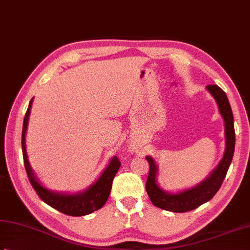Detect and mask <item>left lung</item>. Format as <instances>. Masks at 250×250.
I'll use <instances>...</instances> for the list:
<instances>
[{
    "label": "left lung",
    "instance_id": "obj_1",
    "mask_svg": "<svg viewBox=\"0 0 250 250\" xmlns=\"http://www.w3.org/2000/svg\"><path fill=\"white\" fill-rule=\"evenodd\" d=\"M207 90L210 92L214 100H216L220 114L222 115L226 125V138L227 147L226 153L222 160L220 161L218 167L212 171L202 183L196 187L184 190L179 194H169L164 192L157 183H156V174H157V167H156L154 159L147 156L146 160L149 165V172L147 180H146V192H147L150 202L156 207L172 212H187L199 207L200 205L207 203L211 199L219 190L226 178L229 165L233 158L234 148H235V130H234V118L233 112L229 106L228 96L224 91L216 84L207 85Z\"/></svg>",
    "mask_w": 250,
    "mask_h": 250
}]
</instances>
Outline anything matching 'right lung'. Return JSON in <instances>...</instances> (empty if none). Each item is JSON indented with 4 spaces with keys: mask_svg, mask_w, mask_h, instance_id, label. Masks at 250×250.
<instances>
[{
    "mask_svg": "<svg viewBox=\"0 0 250 250\" xmlns=\"http://www.w3.org/2000/svg\"><path fill=\"white\" fill-rule=\"evenodd\" d=\"M32 105V100L29 103L28 109L26 111L22 125V135H21V147H22V156H23V165L24 169L28 175L29 182L32 185L33 189L36 190L38 196L40 197L44 203H46L48 206L58 210L68 216L72 217H81L85 214L92 213L95 210H99L104 206L105 203L108 199L110 194L112 180H114L116 173L121 166V163L117 157H114L110 160L108 167L105 169L102 173L100 179L92 185V187L84 190V192L75 194V195H65L51 192V190L43 188L34 178L32 171L29 166L27 154H26V144H24V135H26L27 125L30 115V109Z\"/></svg>",
    "mask_w": 250,
    "mask_h": 250,
    "instance_id": "1",
    "label": "right lung"
}]
</instances>
